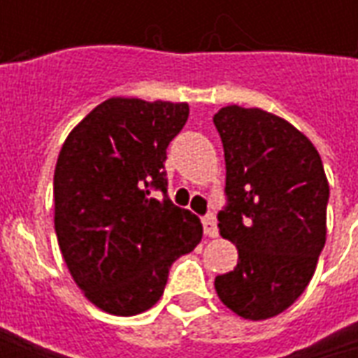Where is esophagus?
<instances>
[{
  "label": "esophagus",
  "mask_w": 358,
  "mask_h": 358,
  "mask_svg": "<svg viewBox=\"0 0 358 358\" xmlns=\"http://www.w3.org/2000/svg\"><path fill=\"white\" fill-rule=\"evenodd\" d=\"M203 228H205V234L209 236V238H217L218 236V228H217V218L213 213H209L207 217L203 218Z\"/></svg>",
  "instance_id": "obj_1"
}]
</instances>
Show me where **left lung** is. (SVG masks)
I'll use <instances>...</instances> for the list:
<instances>
[{
  "label": "left lung",
  "instance_id": "left-lung-1",
  "mask_svg": "<svg viewBox=\"0 0 358 358\" xmlns=\"http://www.w3.org/2000/svg\"><path fill=\"white\" fill-rule=\"evenodd\" d=\"M226 161L220 236L238 264L215 278L226 307L264 320L293 305L315 274L326 243L330 186L307 136L263 109L228 105L213 117Z\"/></svg>",
  "mask_w": 358,
  "mask_h": 358
}]
</instances>
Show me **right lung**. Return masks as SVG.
<instances>
[{"instance_id": "right-lung-1", "label": "right lung", "mask_w": 358, "mask_h": 358, "mask_svg": "<svg viewBox=\"0 0 358 358\" xmlns=\"http://www.w3.org/2000/svg\"><path fill=\"white\" fill-rule=\"evenodd\" d=\"M187 115V103L110 97L61 148L53 176L59 248L76 285L109 315L153 307L172 263L201 241L199 218L166 194V148Z\"/></svg>"}]
</instances>
